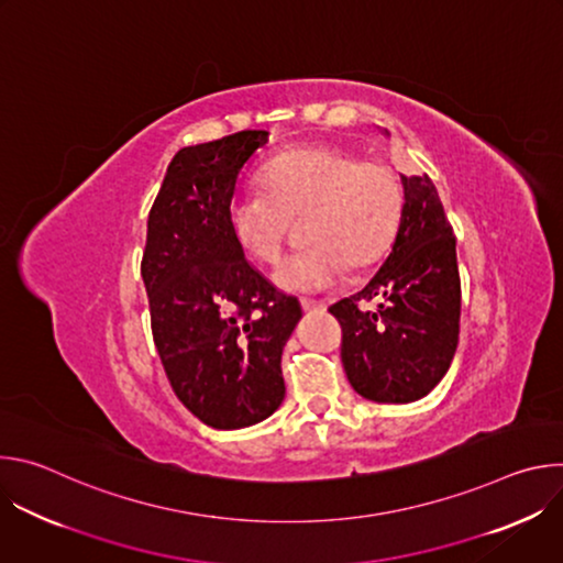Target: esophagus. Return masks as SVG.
I'll return each mask as SVG.
<instances>
[{"label":"esophagus","instance_id":"esophagus-1","mask_svg":"<svg viewBox=\"0 0 563 563\" xmlns=\"http://www.w3.org/2000/svg\"><path fill=\"white\" fill-rule=\"evenodd\" d=\"M300 305L305 311H325V307H328L323 300H313V298H302Z\"/></svg>","mask_w":563,"mask_h":563}]
</instances>
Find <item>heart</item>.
Wrapping results in <instances>:
<instances>
[{"label":"heart","mask_w":563,"mask_h":563,"mask_svg":"<svg viewBox=\"0 0 563 563\" xmlns=\"http://www.w3.org/2000/svg\"><path fill=\"white\" fill-rule=\"evenodd\" d=\"M265 191L231 198L227 222L235 243L272 265L283 252L289 218L302 216L309 247L285 258L274 278L289 291L332 287L350 267L376 263L396 235L400 198L394 174L380 163H361L336 146H296L261 172Z\"/></svg>","instance_id":"heart-1"}]
</instances>
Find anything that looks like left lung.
<instances>
[{
    "label": "left lung",
    "mask_w": 563,
    "mask_h": 563,
    "mask_svg": "<svg viewBox=\"0 0 563 563\" xmlns=\"http://www.w3.org/2000/svg\"><path fill=\"white\" fill-rule=\"evenodd\" d=\"M404 209L389 256L354 296L330 307L343 328L352 387L376 404H412L445 376L459 343L456 238L434 183L400 176ZM365 301H376L365 310Z\"/></svg>",
    "instance_id": "obj_1"
}]
</instances>
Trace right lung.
<instances>
[{
	"label": "right lung",
	"instance_id": "right-lung-1",
	"mask_svg": "<svg viewBox=\"0 0 563 563\" xmlns=\"http://www.w3.org/2000/svg\"><path fill=\"white\" fill-rule=\"evenodd\" d=\"M267 140L238 131L180 148L148 211L142 280L153 341L183 406L216 430L280 408V356L302 316L298 298L250 265L227 222L238 178Z\"/></svg>",
	"mask_w": 563,
	"mask_h": 563
}]
</instances>
